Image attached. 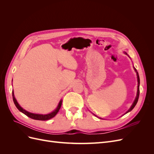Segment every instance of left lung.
<instances>
[{
  "label": "left lung",
  "instance_id": "left-lung-1",
  "mask_svg": "<svg viewBox=\"0 0 154 154\" xmlns=\"http://www.w3.org/2000/svg\"><path fill=\"white\" fill-rule=\"evenodd\" d=\"M125 53L126 54H127V53H126V52H125ZM128 55V54H127ZM134 70H135V71L136 72V74H137V82H138V85H137V95H136V99H135V100H134V103H132V106H130V108L128 109V110L127 112H126L125 114H127V113H128V112H130L134 108V106H136V105L137 104V101H138V99H139V84H140V80H139V74H138V72H137V70L136 69V68L135 67H134Z\"/></svg>",
  "mask_w": 154,
  "mask_h": 154
}]
</instances>
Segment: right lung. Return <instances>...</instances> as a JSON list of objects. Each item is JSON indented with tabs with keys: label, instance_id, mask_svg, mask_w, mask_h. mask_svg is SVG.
Masks as SVG:
<instances>
[{
	"label": "right lung",
	"instance_id": "right-lung-1",
	"mask_svg": "<svg viewBox=\"0 0 154 154\" xmlns=\"http://www.w3.org/2000/svg\"><path fill=\"white\" fill-rule=\"evenodd\" d=\"M12 96H13V102L15 103V106H17V108L19 110V111H20L21 112L24 113L25 115H26L27 117H29L31 119H36V120H41V121H45V120H48L50 119L51 118H53V117L57 115V114L59 110L60 109V107L62 106V100H61L60 101L58 105L57 106V109H56L54 111H53L52 112H51L49 114H34V113H31L29 112L28 111H26V110H24L23 108L20 106V105L18 103V102L17 101V100L15 99V96H14V92L13 90L12 91Z\"/></svg>",
	"mask_w": 154,
	"mask_h": 154
}]
</instances>
